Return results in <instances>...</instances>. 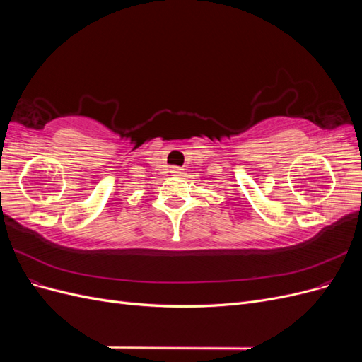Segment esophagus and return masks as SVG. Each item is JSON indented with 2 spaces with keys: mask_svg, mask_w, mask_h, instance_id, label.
<instances>
[{
  "mask_svg": "<svg viewBox=\"0 0 362 362\" xmlns=\"http://www.w3.org/2000/svg\"><path fill=\"white\" fill-rule=\"evenodd\" d=\"M181 170H182V169H180V168H177V166H173V168L170 169V173H173V175H180V173H181Z\"/></svg>",
  "mask_w": 362,
  "mask_h": 362,
  "instance_id": "1",
  "label": "esophagus"
}]
</instances>
